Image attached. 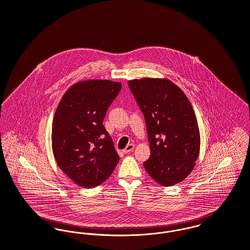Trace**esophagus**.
Returning <instances> with one entry per match:
<instances>
[{
  "mask_svg": "<svg viewBox=\"0 0 250 250\" xmlns=\"http://www.w3.org/2000/svg\"><path fill=\"white\" fill-rule=\"evenodd\" d=\"M134 148H135V146L134 145H128L127 146L125 147V149H124V153H125V154H128V153H131L133 150H134Z\"/></svg>",
  "mask_w": 250,
  "mask_h": 250,
  "instance_id": "34e87169",
  "label": "esophagus"
}]
</instances>
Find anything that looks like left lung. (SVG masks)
Segmentation results:
<instances>
[{"label": "left lung", "instance_id": "1", "mask_svg": "<svg viewBox=\"0 0 250 250\" xmlns=\"http://www.w3.org/2000/svg\"><path fill=\"white\" fill-rule=\"evenodd\" d=\"M128 86L146 124L151 155L145 169L159 184L173 186L190 175L199 155L193 108L181 88L168 79H134Z\"/></svg>", "mask_w": 250, "mask_h": 250}]
</instances>
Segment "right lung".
<instances>
[{"label": "right lung", "instance_id": "obj_1", "mask_svg": "<svg viewBox=\"0 0 250 250\" xmlns=\"http://www.w3.org/2000/svg\"><path fill=\"white\" fill-rule=\"evenodd\" d=\"M121 88L122 83L110 80L77 82L64 93L56 110L54 157L59 168L81 187L103 183L120 160L103 121Z\"/></svg>", "mask_w": 250, "mask_h": 250}]
</instances>
